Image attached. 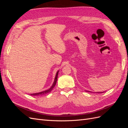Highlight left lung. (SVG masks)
<instances>
[{
	"label": "left lung",
	"mask_w": 128,
	"mask_h": 128,
	"mask_svg": "<svg viewBox=\"0 0 128 128\" xmlns=\"http://www.w3.org/2000/svg\"><path fill=\"white\" fill-rule=\"evenodd\" d=\"M86 92H90V91H86ZM103 92H97V93H103Z\"/></svg>",
	"instance_id": "left-lung-1"
}]
</instances>
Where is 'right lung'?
<instances>
[{"label": "right lung", "mask_w": 128, "mask_h": 128, "mask_svg": "<svg viewBox=\"0 0 128 128\" xmlns=\"http://www.w3.org/2000/svg\"><path fill=\"white\" fill-rule=\"evenodd\" d=\"M59 71H58L56 73V75L55 77V78H54V80L53 83L52 84V86H51V88H49L48 89L43 91H42L40 92H38V93H34V94H30L31 96H41L42 95H44L48 94V93L51 92V91L53 90V88H54V87L55 86L56 83V81H57V78H58V73H59Z\"/></svg>", "instance_id": "1"}]
</instances>
